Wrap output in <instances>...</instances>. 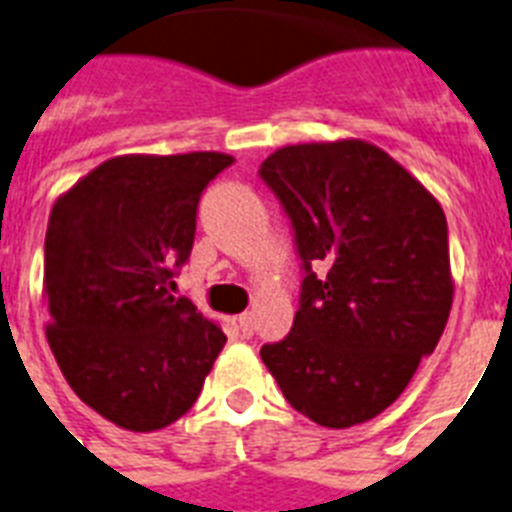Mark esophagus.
<instances>
[{
  "instance_id": "esophagus-1",
  "label": "esophagus",
  "mask_w": 512,
  "mask_h": 512,
  "mask_svg": "<svg viewBox=\"0 0 512 512\" xmlns=\"http://www.w3.org/2000/svg\"><path fill=\"white\" fill-rule=\"evenodd\" d=\"M235 322H238L240 335H243V337H251L253 335V316L251 314H240L238 319H235Z\"/></svg>"
}]
</instances>
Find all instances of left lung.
<instances>
[{"mask_svg":"<svg viewBox=\"0 0 512 512\" xmlns=\"http://www.w3.org/2000/svg\"><path fill=\"white\" fill-rule=\"evenodd\" d=\"M306 266L301 308L261 361L295 411L327 429L371 421L437 348L453 306L437 198L361 138L282 146L261 164ZM311 263H324L319 281Z\"/></svg>","mask_w":512,"mask_h":512,"instance_id":"left-lung-1","label":"left lung"}]
</instances>
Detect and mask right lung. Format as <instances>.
I'll use <instances>...</instances> for the list:
<instances>
[{"instance_id": "1", "label": "right lung", "mask_w": 512, "mask_h": 512, "mask_svg": "<svg viewBox=\"0 0 512 512\" xmlns=\"http://www.w3.org/2000/svg\"><path fill=\"white\" fill-rule=\"evenodd\" d=\"M219 151L125 154L54 201L44 243L46 340L88 408L156 432L193 408L225 332L175 298L198 198L230 167Z\"/></svg>"}]
</instances>
